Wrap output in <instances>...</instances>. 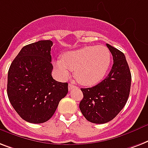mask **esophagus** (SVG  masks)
<instances>
[{"label":"esophagus","mask_w":148,"mask_h":148,"mask_svg":"<svg viewBox=\"0 0 148 148\" xmlns=\"http://www.w3.org/2000/svg\"><path fill=\"white\" fill-rule=\"evenodd\" d=\"M74 88H77L75 85H74V84H69V85H68V89H69L70 91L71 90V89Z\"/></svg>","instance_id":"34e87169"}]
</instances>
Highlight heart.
Returning a JSON list of instances; mask_svg holds the SVG:
<instances>
[{"label": "heart", "mask_w": 148, "mask_h": 148, "mask_svg": "<svg viewBox=\"0 0 148 148\" xmlns=\"http://www.w3.org/2000/svg\"><path fill=\"white\" fill-rule=\"evenodd\" d=\"M111 64V53L102 46H88L65 53L54 66L62 78L68 77L71 71L80 84L92 86L106 76Z\"/></svg>", "instance_id": "heart-1"}]
</instances>
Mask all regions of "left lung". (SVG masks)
Masks as SVG:
<instances>
[{"instance_id": "8db88e82", "label": "left lung", "mask_w": 148, "mask_h": 148, "mask_svg": "<svg viewBox=\"0 0 148 148\" xmlns=\"http://www.w3.org/2000/svg\"><path fill=\"white\" fill-rule=\"evenodd\" d=\"M113 65L106 78L95 86L81 88L83 99L79 108L88 121L102 124L113 119L127 103L131 85V74L123 53L106 44Z\"/></svg>"}]
</instances>
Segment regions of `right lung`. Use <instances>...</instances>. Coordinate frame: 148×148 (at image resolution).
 Segmentation results:
<instances>
[{
    "instance_id": "obj_1",
    "label": "right lung",
    "mask_w": 148,
    "mask_h": 148,
    "mask_svg": "<svg viewBox=\"0 0 148 148\" xmlns=\"http://www.w3.org/2000/svg\"><path fill=\"white\" fill-rule=\"evenodd\" d=\"M52 46L51 40L25 46L9 67V101L21 118L32 123L48 121L68 92L67 83L52 77Z\"/></svg>"
}]
</instances>
